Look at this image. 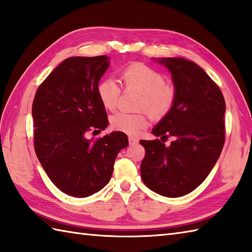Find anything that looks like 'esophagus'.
I'll return each mask as SVG.
<instances>
[{"mask_svg":"<svg viewBox=\"0 0 252 252\" xmlns=\"http://www.w3.org/2000/svg\"><path fill=\"white\" fill-rule=\"evenodd\" d=\"M127 139H129V143H130L131 145L137 144V142H139V140H137L136 137H134V136H129V137H127Z\"/></svg>","mask_w":252,"mask_h":252,"instance_id":"1","label":"esophagus"}]
</instances>
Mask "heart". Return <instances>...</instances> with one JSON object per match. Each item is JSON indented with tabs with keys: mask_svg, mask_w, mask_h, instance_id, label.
<instances>
[{
	"mask_svg": "<svg viewBox=\"0 0 252 252\" xmlns=\"http://www.w3.org/2000/svg\"><path fill=\"white\" fill-rule=\"evenodd\" d=\"M119 80L126 91L134 90L141 93L137 109L146 110L154 119H160L174 107L177 92L174 85L165 82L160 72L143 63H132L122 68ZM97 95L101 105L108 110L118 106L121 87L112 78H103L97 85ZM149 125V117L145 111L127 113L118 111L110 117L113 130L136 134Z\"/></svg>",
	"mask_w": 252,
	"mask_h": 252,
	"instance_id": "1",
	"label": "heart"
}]
</instances>
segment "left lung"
Instances as JSON below:
<instances>
[{
    "label": "left lung",
    "instance_id": "8db88e82",
    "mask_svg": "<svg viewBox=\"0 0 252 252\" xmlns=\"http://www.w3.org/2000/svg\"><path fill=\"white\" fill-rule=\"evenodd\" d=\"M168 67L177 92L171 110L153 129L161 139L140 143L145 156L141 177L156 193L178 198L205 180L225 143V99L220 87L194 62L182 58L159 59ZM172 136L169 147L163 142Z\"/></svg>",
    "mask_w": 252,
    "mask_h": 252
}]
</instances>
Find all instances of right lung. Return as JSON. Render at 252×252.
Here are the masks:
<instances>
[{"label":"right lung","instance_id":"right-lung-1","mask_svg":"<svg viewBox=\"0 0 252 252\" xmlns=\"http://www.w3.org/2000/svg\"><path fill=\"white\" fill-rule=\"evenodd\" d=\"M108 66L106 56L67 58L33 98L34 152L53 184L76 198L96 193L109 182L118 153L129 144L119 131L87 139L109 123L97 95Z\"/></svg>","mask_w":252,"mask_h":252}]
</instances>
